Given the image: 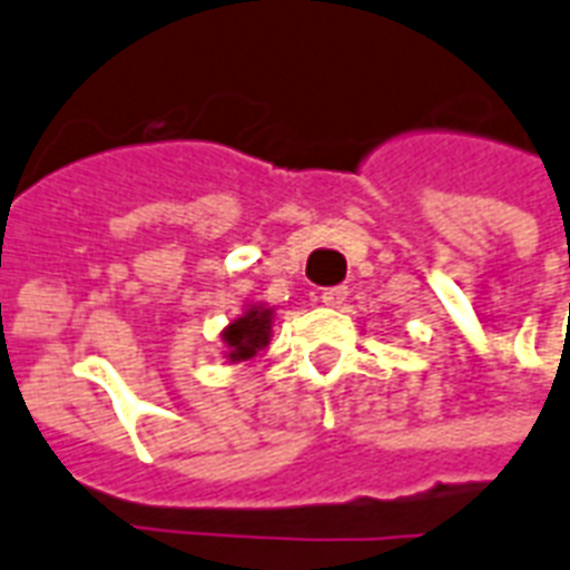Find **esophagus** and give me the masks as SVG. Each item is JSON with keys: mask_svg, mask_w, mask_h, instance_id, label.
<instances>
[{"mask_svg": "<svg viewBox=\"0 0 570 570\" xmlns=\"http://www.w3.org/2000/svg\"><path fill=\"white\" fill-rule=\"evenodd\" d=\"M345 299H347L345 285H333V288L321 291V303H324V306H330V308H338L342 303H345Z\"/></svg>", "mask_w": 570, "mask_h": 570, "instance_id": "34e87169", "label": "esophagus"}]
</instances>
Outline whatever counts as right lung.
Returning a JSON list of instances; mask_svg holds the SVG:
<instances>
[{"label": "right lung", "instance_id": "1", "mask_svg": "<svg viewBox=\"0 0 570 570\" xmlns=\"http://www.w3.org/2000/svg\"><path fill=\"white\" fill-rule=\"evenodd\" d=\"M271 321L273 308L253 306L246 308V315H240L235 324H228L223 330V342L228 347V360L240 363V360H253L267 342H271Z\"/></svg>", "mask_w": 570, "mask_h": 570}]
</instances>
